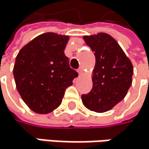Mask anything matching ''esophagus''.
<instances>
[{"label":"esophagus","mask_w":149,"mask_h":149,"mask_svg":"<svg viewBox=\"0 0 149 149\" xmlns=\"http://www.w3.org/2000/svg\"><path fill=\"white\" fill-rule=\"evenodd\" d=\"M78 72H79V75H82V74H83V69L80 67L79 70H78Z\"/></svg>","instance_id":"obj_1"}]
</instances>
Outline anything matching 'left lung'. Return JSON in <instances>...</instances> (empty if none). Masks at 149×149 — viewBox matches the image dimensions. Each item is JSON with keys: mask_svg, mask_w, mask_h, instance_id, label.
<instances>
[{"mask_svg": "<svg viewBox=\"0 0 149 149\" xmlns=\"http://www.w3.org/2000/svg\"><path fill=\"white\" fill-rule=\"evenodd\" d=\"M95 56L93 88L82 94L83 104L90 110L106 112L121 102L132 79L133 67L118 43L110 35L100 33L84 36Z\"/></svg>", "mask_w": 149, "mask_h": 149, "instance_id": "left-lung-1", "label": "left lung"}]
</instances>
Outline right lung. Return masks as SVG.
Returning <instances> with one entry per match:
<instances>
[{
    "label": "right lung",
    "instance_id": "right-lung-1",
    "mask_svg": "<svg viewBox=\"0 0 149 149\" xmlns=\"http://www.w3.org/2000/svg\"><path fill=\"white\" fill-rule=\"evenodd\" d=\"M68 40L69 36L43 33L17 56L13 69L17 89L25 104L36 113L47 114L58 108L65 89L79 75L64 55Z\"/></svg>",
    "mask_w": 149,
    "mask_h": 149
}]
</instances>
